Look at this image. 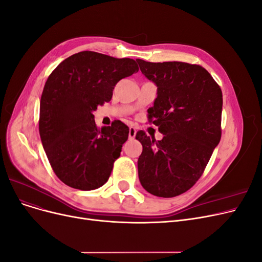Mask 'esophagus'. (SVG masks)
I'll use <instances>...</instances> for the list:
<instances>
[{"mask_svg": "<svg viewBox=\"0 0 262 262\" xmlns=\"http://www.w3.org/2000/svg\"><path fill=\"white\" fill-rule=\"evenodd\" d=\"M136 134H137V129L133 128V126H130L129 128V139H134L136 138Z\"/></svg>", "mask_w": 262, "mask_h": 262, "instance_id": "obj_1", "label": "esophagus"}]
</instances>
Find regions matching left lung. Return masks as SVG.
<instances>
[{
  "mask_svg": "<svg viewBox=\"0 0 262 262\" xmlns=\"http://www.w3.org/2000/svg\"><path fill=\"white\" fill-rule=\"evenodd\" d=\"M141 72L157 86L148 120L163 139L139 131L143 150L139 179L147 192L172 198L198 181L221 140L223 96L219 84L201 66L186 62H146L137 59Z\"/></svg>",
  "mask_w": 262,
  "mask_h": 262,
  "instance_id": "left-lung-1",
  "label": "left lung"
}]
</instances>
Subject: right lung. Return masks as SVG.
Segmentation results:
<instances>
[{
    "label": "right lung",
    "instance_id": "right-lung-1",
    "mask_svg": "<svg viewBox=\"0 0 262 262\" xmlns=\"http://www.w3.org/2000/svg\"><path fill=\"white\" fill-rule=\"evenodd\" d=\"M138 71L133 59L82 51L49 75L40 99L39 133L54 173L67 186L94 190L107 182L129 128L118 120L98 129L93 113L110 101L119 81Z\"/></svg>",
    "mask_w": 262,
    "mask_h": 262
}]
</instances>
